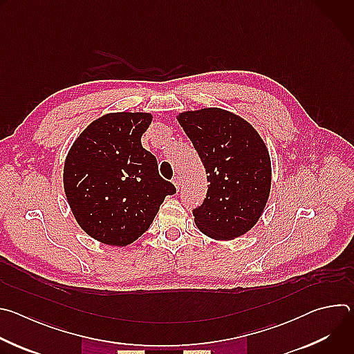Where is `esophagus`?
Returning <instances> with one entry per match:
<instances>
[{"mask_svg": "<svg viewBox=\"0 0 354 354\" xmlns=\"http://www.w3.org/2000/svg\"><path fill=\"white\" fill-rule=\"evenodd\" d=\"M172 183H174V186L176 187V190H179V186H180V178H179V176H175V178L172 179Z\"/></svg>", "mask_w": 354, "mask_h": 354, "instance_id": "esophagus-1", "label": "esophagus"}]
</instances>
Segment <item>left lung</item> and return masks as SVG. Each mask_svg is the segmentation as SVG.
I'll return each instance as SVG.
<instances>
[{
    "label": "left lung",
    "instance_id": "obj_1",
    "mask_svg": "<svg viewBox=\"0 0 354 354\" xmlns=\"http://www.w3.org/2000/svg\"><path fill=\"white\" fill-rule=\"evenodd\" d=\"M205 165L209 183L194 223L216 241H231L254 228L270 194L269 149L249 122L221 108L176 116Z\"/></svg>",
    "mask_w": 354,
    "mask_h": 354
}]
</instances>
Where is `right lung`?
Wrapping results in <instances>:
<instances>
[{"label": "right lung", "mask_w": 354, "mask_h": 354, "mask_svg": "<svg viewBox=\"0 0 354 354\" xmlns=\"http://www.w3.org/2000/svg\"><path fill=\"white\" fill-rule=\"evenodd\" d=\"M151 122L147 112L106 113L82 130L66 157L63 183L73 216L105 245L133 243L175 193L160 176L156 157L141 145Z\"/></svg>", "instance_id": "1"}]
</instances>
